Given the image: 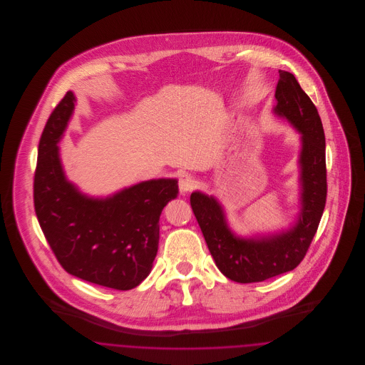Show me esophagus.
<instances>
[{"label":"esophagus","mask_w":365,"mask_h":365,"mask_svg":"<svg viewBox=\"0 0 365 365\" xmlns=\"http://www.w3.org/2000/svg\"><path fill=\"white\" fill-rule=\"evenodd\" d=\"M194 187H195V180L191 175L185 174L179 178V190L182 194L190 192Z\"/></svg>","instance_id":"1"}]
</instances>
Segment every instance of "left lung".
<instances>
[{
    "instance_id": "8db88e82",
    "label": "left lung",
    "mask_w": 365,
    "mask_h": 365,
    "mask_svg": "<svg viewBox=\"0 0 365 365\" xmlns=\"http://www.w3.org/2000/svg\"><path fill=\"white\" fill-rule=\"evenodd\" d=\"M275 113L302 134L301 212L293 228L260 240H243L228 228L220 204L200 191L190 195L194 216L222 274L234 282L255 283L289 272L304 260L317 231L327 197L326 138L319 112L294 75L279 71Z\"/></svg>"
}]
</instances>
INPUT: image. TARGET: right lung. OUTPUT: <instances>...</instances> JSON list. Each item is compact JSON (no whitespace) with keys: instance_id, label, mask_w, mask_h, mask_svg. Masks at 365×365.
I'll list each match as a JSON object with an SVG mask.
<instances>
[{"instance_id":"1","label":"right lung","mask_w":365,"mask_h":365,"mask_svg":"<svg viewBox=\"0 0 365 365\" xmlns=\"http://www.w3.org/2000/svg\"><path fill=\"white\" fill-rule=\"evenodd\" d=\"M73 103V93L67 91L39 139L35 213L56 259L68 274L109 289L130 290L153 267L160 215L176 198L178 180L142 182L105 200L79 192L64 176L57 146Z\"/></svg>"}]
</instances>
